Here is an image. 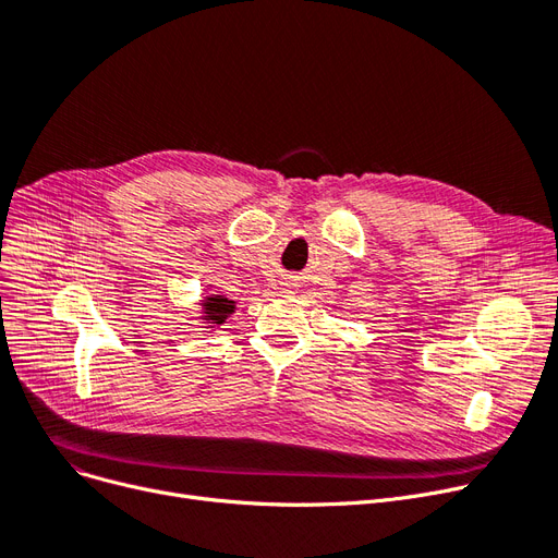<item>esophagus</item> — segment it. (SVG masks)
Masks as SVG:
<instances>
[{"mask_svg": "<svg viewBox=\"0 0 558 558\" xmlns=\"http://www.w3.org/2000/svg\"><path fill=\"white\" fill-rule=\"evenodd\" d=\"M287 292H289V289H287Z\"/></svg>", "mask_w": 558, "mask_h": 558, "instance_id": "esophagus-1", "label": "esophagus"}]
</instances>
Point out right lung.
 Returning a JSON list of instances; mask_svg holds the SVG:
<instances>
[{
  "mask_svg": "<svg viewBox=\"0 0 558 558\" xmlns=\"http://www.w3.org/2000/svg\"><path fill=\"white\" fill-rule=\"evenodd\" d=\"M198 305H201L198 324H203L201 328L205 330H219V326H223L230 314L236 310V303L221 294H207L201 299Z\"/></svg>",
  "mask_w": 558,
  "mask_h": 558,
  "instance_id": "1",
  "label": "right lung"
}]
</instances>
